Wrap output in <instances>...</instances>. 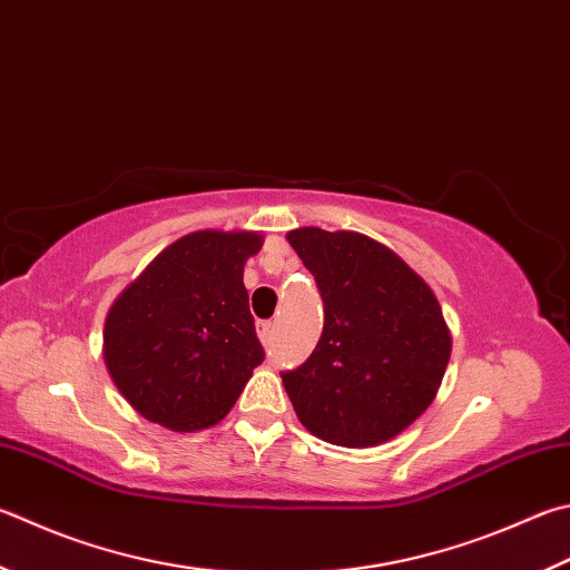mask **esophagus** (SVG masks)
I'll return each instance as SVG.
<instances>
[{"label":"esophagus","instance_id":"34e87169","mask_svg":"<svg viewBox=\"0 0 570 570\" xmlns=\"http://www.w3.org/2000/svg\"><path fill=\"white\" fill-rule=\"evenodd\" d=\"M256 334H258V338H262L264 346L272 344V338H274V324H272V321H258Z\"/></svg>","mask_w":570,"mask_h":570}]
</instances>
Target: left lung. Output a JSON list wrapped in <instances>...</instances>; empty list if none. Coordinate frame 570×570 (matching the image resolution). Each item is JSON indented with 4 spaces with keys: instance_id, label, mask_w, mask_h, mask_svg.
Listing matches in <instances>:
<instances>
[{
    "instance_id": "1",
    "label": "left lung",
    "mask_w": 570,
    "mask_h": 570,
    "mask_svg": "<svg viewBox=\"0 0 570 570\" xmlns=\"http://www.w3.org/2000/svg\"><path fill=\"white\" fill-rule=\"evenodd\" d=\"M324 302V331L302 366L284 371L298 421L336 446L396 436L429 409L451 334L426 282L356 232L304 226L286 236Z\"/></svg>"
}]
</instances>
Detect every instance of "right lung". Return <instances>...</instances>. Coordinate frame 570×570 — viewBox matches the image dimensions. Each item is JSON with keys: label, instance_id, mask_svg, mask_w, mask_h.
I'll return each instance as SVG.
<instances>
[{"label": "right lung", "instance_id": "add662e5", "mask_svg": "<svg viewBox=\"0 0 570 570\" xmlns=\"http://www.w3.org/2000/svg\"><path fill=\"white\" fill-rule=\"evenodd\" d=\"M254 232H196L167 246L114 302L105 361L134 409L171 431L219 423L264 361L246 258Z\"/></svg>", "mask_w": 570, "mask_h": 570}]
</instances>
